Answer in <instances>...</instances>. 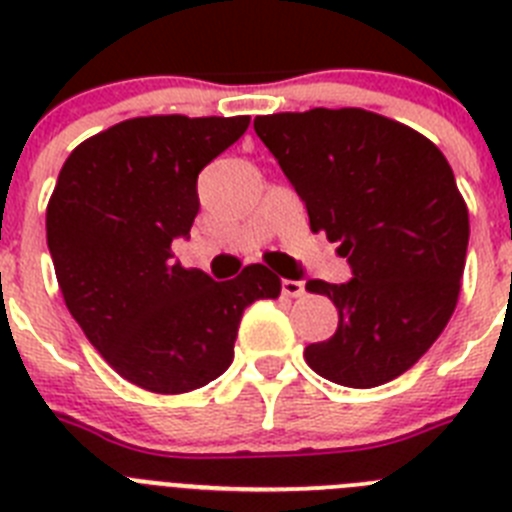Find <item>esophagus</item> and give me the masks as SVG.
Instances as JSON below:
<instances>
[{"instance_id": "34e87169", "label": "esophagus", "mask_w": 512, "mask_h": 512, "mask_svg": "<svg viewBox=\"0 0 512 512\" xmlns=\"http://www.w3.org/2000/svg\"><path fill=\"white\" fill-rule=\"evenodd\" d=\"M282 292L287 297H302L305 295V282H300V279H282Z\"/></svg>"}]
</instances>
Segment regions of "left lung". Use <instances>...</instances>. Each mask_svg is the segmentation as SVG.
Returning a JSON list of instances; mask_svg holds the SVG:
<instances>
[{
    "mask_svg": "<svg viewBox=\"0 0 512 512\" xmlns=\"http://www.w3.org/2000/svg\"><path fill=\"white\" fill-rule=\"evenodd\" d=\"M310 215L354 277L310 279L338 330L305 361L330 382L369 390L405 374L454 315L469 212L449 161L418 130L359 107L253 120Z\"/></svg>",
    "mask_w": 512,
    "mask_h": 512,
    "instance_id": "obj_1",
    "label": "left lung"
}]
</instances>
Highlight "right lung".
I'll use <instances>...</instances> for the list:
<instances>
[{"label": "right lung", "mask_w": 512, "mask_h": 512, "mask_svg": "<svg viewBox=\"0 0 512 512\" xmlns=\"http://www.w3.org/2000/svg\"><path fill=\"white\" fill-rule=\"evenodd\" d=\"M251 117L122 120L71 151L45 233L61 295L84 336L122 379L182 395L233 361L243 310L277 300L282 279L251 264L230 282L174 261L200 212L197 176Z\"/></svg>", "instance_id": "obj_1"}]
</instances>
